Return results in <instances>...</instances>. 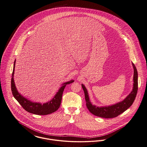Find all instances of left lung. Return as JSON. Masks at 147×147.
<instances>
[{"instance_id":"1","label":"left lung","mask_w":147,"mask_h":147,"mask_svg":"<svg viewBox=\"0 0 147 147\" xmlns=\"http://www.w3.org/2000/svg\"><path fill=\"white\" fill-rule=\"evenodd\" d=\"M132 65L134 68V84L133 90L123 101L117 103V104L109 106L108 107H97L95 105H92L89 100L88 91L85 86L82 84V88H83L85 93L86 107L90 113H91L93 115L98 117L113 118L117 117L131 106L136 97L138 88V72L134 64L132 63Z\"/></svg>"}]
</instances>
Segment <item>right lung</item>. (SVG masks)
Here are the masks:
<instances>
[{
  "mask_svg": "<svg viewBox=\"0 0 147 147\" xmlns=\"http://www.w3.org/2000/svg\"><path fill=\"white\" fill-rule=\"evenodd\" d=\"M15 63L16 61H14L13 71L11 75L12 78L11 80V90L13 96L18 101L22 108L30 113L40 115L50 114L57 110L60 107L63 91L65 88L66 87V85L67 84L72 83L74 82V80H71L70 81L64 83L63 84V86L59 88V91L57 92L55 97L53 98L52 100L49 101V102L43 104L38 102H33L20 95L16 88L13 78Z\"/></svg>",
  "mask_w": 147,
  "mask_h": 147,
  "instance_id": "right-lung-1",
  "label": "right lung"
}]
</instances>
